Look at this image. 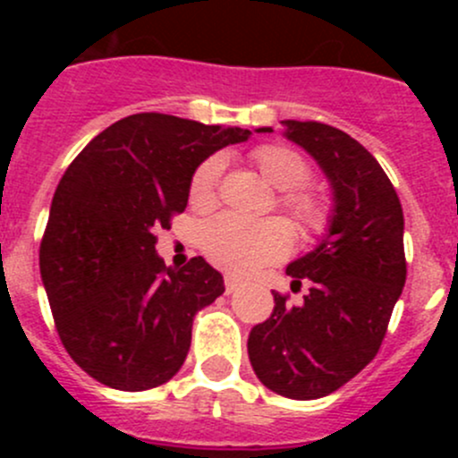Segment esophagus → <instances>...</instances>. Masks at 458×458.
<instances>
[{"mask_svg":"<svg viewBox=\"0 0 458 458\" xmlns=\"http://www.w3.org/2000/svg\"><path fill=\"white\" fill-rule=\"evenodd\" d=\"M225 293H228V294H233L234 293V290H239V288H242V281H239L237 279V276H233V275H225Z\"/></svg>","mask_w":458,"mask_h":458,"instance_id":"obj_1","label":"esophagus"}]
</instances>
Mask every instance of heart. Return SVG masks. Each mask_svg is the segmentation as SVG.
Listing matches in <instances>:
<instances>
[{
    "mask_svg": "<svg viewBox=\"0 0 458 458\" xmlns=\"http://www.w3.org/2000/svg\"><path fill=\"white\" fill-rule=\"evenodd\" d=\"M261 177L276 191H288L281 197V206L297 219L303 230H321L326 224V206L317 195L299 191L308 179L306 159L288 146H259L252 152ZM224 155H212L195 170L191 182V203L195 208H210L216 201ZM199 243L203 255L215 266L234 275H248L266 263L276 261L293 246V233L281 219L246 221L234 215H219L201 225Z\"/></svg>",
    "mask_w": 458,
    "mask_h": 458,
    "instance_id": "b5f03b06",
    "label": "heart"
}]
</instances>
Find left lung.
<instances>
[{
	"mask_svg": "<svg viewBox=\"0 0 458 458\" xmlns=\"http://www.w3.org/2000/svg\"><path fill=\"white\" fill-rule=\"evenodd\" d=\"M284 137L317 161L332 191L317 246L288 263L293 284L310 281L299 306L275 294L270 318L248 336L259 381L288 399H321L377 357L405 285L403 210L370 152L339 128L285 119ZM257 132H272L270 126Z\"/></svg>",
	"mask_w": 458,
	"mask_h": 458,
	"instance_id": "8db88e82",
	"label": "left lung"
}]
</instances>
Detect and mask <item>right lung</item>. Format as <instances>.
I'll return each instance as SVG.
<instances>
[{
	"mask_svg": "<svg viewBox=\"0 0 458 458\" xmlns=\"http://www.w3.org/2000/svg\"><path fill=\"white\" fill-rule=\"evenodd\" d=\"M252 132L140 113L95 137L64 173L39 272L64 348L104 386L141 392L177 374L192 318L224 294L203 257L179 270L157 255L159 228L183 212L201 161Z\"/></svg>",
	"mask_w": 458,
	"mask_h": 458,
	"instance_id": "add662e5",
	"label": "right lung"
}]
</instances>
